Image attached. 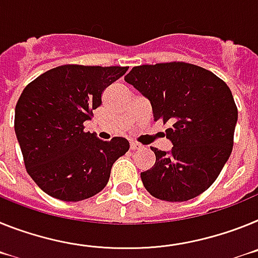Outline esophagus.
<instances>
[{
    "label": "esophagus",
    "instance_id": "1",
    "mask_svg": "<svg viewBox=\"0 0 258 258\" xmlns=\"http://www.w3.org/2000/svg\"><path fill=\"white\" fill-rule=\"evenodd\" d=\"M140 148H142V144H139V143L136 142H132L131 144H130V149H131V151H136V149H140Z\"/></svg>",
    "mask_w": 258,
    "mask_h": 258
}]
</instances>
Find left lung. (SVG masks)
<instances>
[{"mask_svg":"<svg viewBox=\"0 0 258 258\" xmlns=\"http://www.w3.org/2000/svg\"><path fill=\"white\" fill-rule=\"evenodd\" d=\"M124 80L151 101L154 122L170 124L171 151L151 147L156 162L140 174L145 189L172 203L207 191L234 145L237 109L227 84L212 71L184 62L136 66Z\"/></svg>","mask_w":258,"mask_h":258,"instance_id":"8db88e82","label":"left lung"}]
</instances>
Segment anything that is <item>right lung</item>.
Here are the masks:
<instances>
[{
	"mask_svg": "<svg viewBox=\"0 0 258 258\" xmlns=\"http://www.w3.org/2000/svg\"><path fill=\"white\" fill-rule=\"evenodd\" d=\"M128 67L63 64L37 76L15 106L14 128L27 172L49 196L82 201L102 191L113 163L130 149L124 138L104 142L83 123L106 87Z\"/></svg>",
	"mask_w": 258,
	"mask_h": 258,
	"instance_id": "obj_1",
	"label": "right lung"
}]
</instances>
